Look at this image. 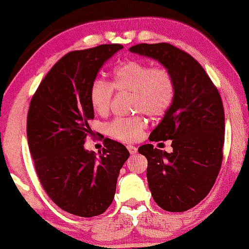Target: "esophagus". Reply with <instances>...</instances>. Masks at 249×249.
I'll use <instances>...</instances> for the list:
<instances>
[{"label": "esophagus", "mask_w": 249, "mask_h": 249, "mask_svg": "<svg viewBox=\"0 0 249 249\" xmlns=\"http://www.w3.org/2000/svg\"><path fill=\"white\" fill-rule=\"evenodd\" d=\"M127 149H128V151H129V153H130L131 156L136 155V152H137V148H136V146H134V145H127Z\"/></svg>", "instance_id": "34e87169"}]
</instances>
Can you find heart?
<instances>
[{
  "label": "heart",
  "instance_id": "heart-1",
  "mask_svg": "<svg viewBox=\"0 0 249 249\" xmlns=\"http://www.w3.org/2000/svg\"><path fill=\"white\" fill-rule=\"evenodd\" d=\"M114 89L133 92V109L151 118L164 115L173 103L176 84L172 73L164 67H151L142 61L130 60L113 70L112 83L94 79L90 89L92 108L98 114L108 112ZM145 120L141 116L118 118L106 124V133L122 142H135L142 137Z\"/></svg>",
  "mask_w": 249,
  "mask_h": 249
}]
</instances>
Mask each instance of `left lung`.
I'll use <instances>...</instances> for the list:
<instances>
[{"label":"left lung","instance_id":"1","mask_svg":"<svg viewBox=\"0 0 249 249\" xmlns=\"http://www.w3.org/2000/svg\"><path fill=\"white\" fill-rule=\"evenodd\" d=\"M129 51L157 60L173 76V103L149 137L172 140L173 151L144 144L139 152L148 159L146 178L156 203L182 213L209 194L218 177L225 133L222 98L201 64L176 46L139 44Z\"/></svg>","mask_w":249,"mask_h":249}]
</instances>
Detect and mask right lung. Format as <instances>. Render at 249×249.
Here are the masks:
<instances>
[{
	"label": "right lung",
	"instance_id": "1",
	"mask_svg": "<svg viewBox=\"0 0 249 249\" xmlns=\"http://www.w3.org/2000/svg\"><path fill=\"white\" fill-rule=\"evenodd\" d=\"M119 44L73 51L57 61L30 103L27 142L38 178L57 207L79 217L105 213L129 151L105 139L99 155L84 148L94 118L90 89L103 64L122 50Z\"/></svg>",
	"mask_w": 249,
	"mask_h": 249
}]
</instances>
